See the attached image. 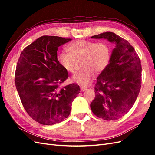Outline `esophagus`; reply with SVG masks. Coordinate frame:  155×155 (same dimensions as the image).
<instances>
[{
  "label": "esophagus",
  "instance_id": "34e87169",
  "mask_svg": "<svg viewBox=\"0 0 155 155\" xmlns=\"http://www.w3.org/2000/svg\"><path fill=\"white\" fill-rule=\"evenodd\" d=\"M87 89V87H83V86H81V91H82V92H84V91H85Z\"/></svg>",
  "mask_w": 155,
  "mask_h": 155
}]
</instances>
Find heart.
Segmentation results:
<instances>
[{
  "mask_svg": "<svg viewBox=\"0 0 155 155\" xmlns=\"http://www.w3.org/2000/svg\"><path fill=\"white\" fill-rule=\"evenodd\" d=\"M69 53L61 52L57 60L65 71L73 73L76 63L82 61L83 70L76 73L72 78V81L81 85L89 84L97 73L104 71L109 65L112 57V48L106 41L94 42L78 40L68 47Z\"/></svg>",
  "mask_w": 155,
  "mask_h": 155,
  "instance_id": "obj_1",
  "label": "heart"
}]
</instances>
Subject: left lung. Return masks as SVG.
Returning a JSON list of instances; mask_svg holds the SVG:
<instances>
[{
    "mask_svg": "<svg viewBox=\"0 0 155 155\" xmlns=\"http://www.w3.org/2000/svg\"><path fill=\"white\" fill-rule=\"evenodd\" d=\"M91 38L107 39L116 45L109 65L97 78L91 110L104 120H117L131 109L139 94L140 60L133 46L114 32H103Z\"/></svg>",
    "mask_w": 155,
    "mask_h": 155,
    "instance_id": "left-lung-1",
    "label": "left lung"
}]
</instances>
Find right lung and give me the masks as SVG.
I'll return each instance as SVG.
<instances>
[{
    "label": "right lung",
    "mask_w": 155,
    "mask_h": 155,
    "mask_svg": "<svg viewBox=\"0 0 155 155\" xmlns=\"http://www.w3.org/2000/svg\"><path fill=\"white\" fill-rule=\"evenodd\" d=\"M71 40L42 36L27 46L18 58L16 88L25 110L42 124H54L67 118L72 102L79 93L76 83L60 87L68 75L58 62V47Z\"/></svg>",
    "instance_id": "obj_1"
}]
</instances>
